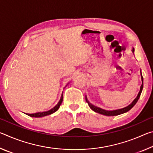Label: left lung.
<instances>
[{"instance_id": "8db88e82", "label": "left lung", "mask_w": 153, "mask_h": 153, "mask_svg": "<svg viewBox=\"0 0 153 153\" xmlns=\"http://www.w3.org/2000/svg\"><path fill=\"white\" fill-rule=\"evenodd\" d=\"M132 51L134 52V48L132 49ZM142 88H143V82H142V86H140V92L138 93V96H137V97L135 98V99L134 100V101L131 102L130 105H128V107H126L125 108H121V109L114 110V111H106V110H104V109H102V108H97V107H94V106L90 105V103L88 102V101H87V102H88V104L90 108H91L92 111H94V112H96V113L101 114V115H105V116H115V115H120V114H123L124 113L128 112V111L130 110L131 108H132L136 104V102H138V100L139 99L140 97V94H141Z\"/></svg>"}]
</instances>
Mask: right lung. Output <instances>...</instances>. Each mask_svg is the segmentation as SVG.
Listing matches in <instances>:
<instances>
[{
	"instance_id": "1",
	"label": "right lung",
	"mask_w": 153,
	"mask_h": 153,
	"mask_svg": "<svg viewBox=\"0 0 153 153\" xmlns=\"http://www.w3.org/2000/svg\"><path fill=\"white\" fill-rule=\"evenodd\" d=\"M62 102H63V95H62V97L61 98L60 100H59V102H58V104L56 105L55 107L52 108L51 110L46 111V112L36 113H33V114H27V115L30 116V117H45V116L51 115V114L56 112V111L59 109V108L60 107V105L62 103Z\"/></svg>"
}]
</instances>
